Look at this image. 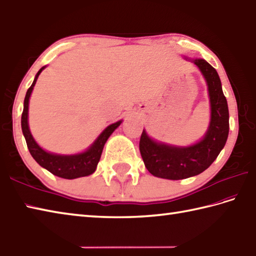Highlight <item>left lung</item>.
<instances>
[{"label":"left lung","mask_w":256,"mask_h":256,"mask_svg":"<svg viewBox=\"0 0 256 256\" xmlns=\"http://www.w3.org/2000/svg\"><path fill=\"white\" fill-rule=\"evenodd\" d=\"M204 76L211 102V122L206 137L190 147H172L151 140L144 130L139 150L151 174L169 180L186 179L201 174L212 164L228 136V108L216 70L204 60H194Z\"/></svg>","instance_id":"left-lung-1"}]
</instances>
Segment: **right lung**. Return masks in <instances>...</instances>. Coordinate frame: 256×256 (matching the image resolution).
<instances>
[{"instance_id":"add662e5","label":"right lung","mask_w":256,"mask_h":256,"mask_svg":"<svg viewBox=\"0 0 256 256\" xmlns=\"http://www.w3.org/2000/svg\"><path fill=\"white\" fill-rule=\"evenodd\" d=\"M43 70L44 67H42L38 70L33 84L30 85L28 92H26L24 99V109L22 112V119H20L22 132L26 140V144H28V148L30 150V154H32V157L40 166H43L46 170H48L50 174L60 176V178L76 179L80 178V176H90L96 170V166L99 162V159H100V156L102 152L104 146H105L109 136L114 132V130L122 122H117L110 124V126H108L100 134V136L97 138L94 144H92V147L87 151H85V152L74 156H60L46 152L45 150L42 149L40 146L35 142L32 134H30L28 124V99L30 96V92L33 90L35 82L38 80V75Z\"/></svg>"}]
</instances>
